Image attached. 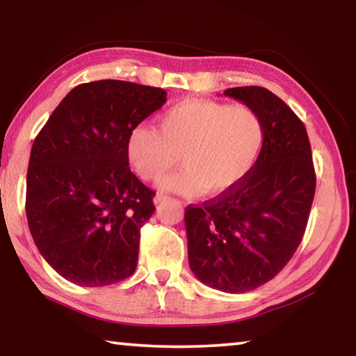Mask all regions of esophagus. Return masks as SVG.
Returning <instances> with one entry per match:
<instances>
[{
    "instance_id": "obj_1",
    "label": "esophagus",
    "mask_w": 356,
    "mask_h": 356,
    "mask_svg": "<svg viewBox=\"0 0 356 356\" xmlns=\"http://www.w3.org/2000/svg\"><path fill=\"white\" fill-rule=\"evenodd\" d=\"M165 201H170V196H167V194H157V196L154 197V202L155 206H160V204H163Z\"/></svg>"
}]
</instances>
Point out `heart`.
I'll list each match as a JSON object with an SVG mask.
<instances>
[{
  "instance_id": "1",
  "label": "heart",
  "mask_w": 356,
  "mask_h": 356,
  "mask_svg": "<svg viewBox=\"0 0 356 356\" xmlns=\"http://www.w3.org/2000/svg\"><path fill=\"white\" fill-rule=\"evenodd\" d=\"M266 139L261 115L246 105L191 99L159 116V128L139 124L126 145L129 163L147 181H157L178 163L184 167L165 178L163 189L179 194L230 191L254 167Z\"/></svg>"
}]
</instances>
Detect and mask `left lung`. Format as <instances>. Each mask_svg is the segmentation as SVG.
<instances>
[{
  "label": "left lung",
  "mask_w": 356,
  "mask_h": 356,
  "mask_svg": "<svg viewBox=\"0 0 356 356\" xmlns=\"http://www.w3.org/2000/svg\"><path fill=\"white\" fill-rule=\"evenodd\" d=\"M261 115L266 139L240 184L188 206V259L202 284L245 293L274 279L303 240L316 191L308 133L293 110L264 87L227 89Z\"/></svg>",
  "instance_id": "obj_1"
}]
</instances>
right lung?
<instances>
[{
    "label": "right lung",
    "mask_w": 356,
    "mask_h": 356,
    "mask_svg": "<svg viewBox=\"0 0 356 356\" xmlns=\"http://www.w3.org/2000/svg\"><path fill=\"white\" fill-rule=\"evenodd\" d=\"M165 102L159 87L87 82L61 100L33 140L29 230L43 259L72 284L105 286L136 270L155 193L131 172L126 145Z\"/></svg>",
    "instance_id": "1"
}]
</instances>
